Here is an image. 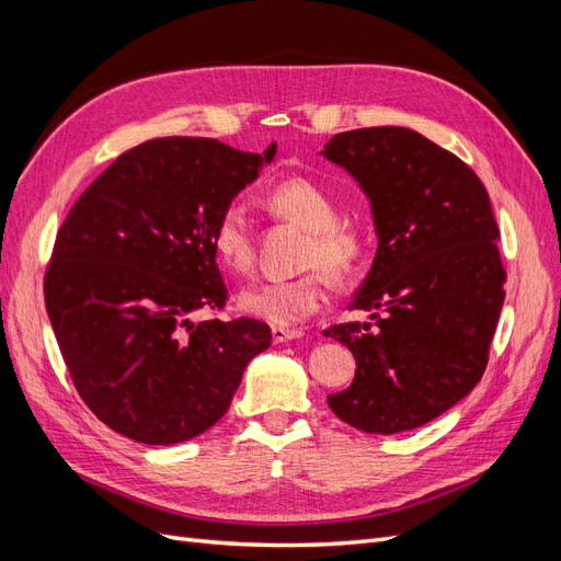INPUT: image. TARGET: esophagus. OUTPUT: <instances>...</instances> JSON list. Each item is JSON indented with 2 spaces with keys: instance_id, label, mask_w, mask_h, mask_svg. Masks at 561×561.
<instances>
[{
  "instance_id": "1",
  "label": "esophagus",
  "mask_w": 561,
  "mask_h": 561,
  "mask_svg": "<svg viewBox=\"0 0 561 561\" xmlns=\"http://www.w3.org/2000/svg\"><path fill=\"white\" fill-rule=\"evenodd\" d=\"M271 336H274V344H285L290 339H299L301 330H287V328H274L271 330Z\"/></svg>"
}]
</instances>
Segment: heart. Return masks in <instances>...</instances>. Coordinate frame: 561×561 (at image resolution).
<instances>
[{"mask_svg": "<svg viewBox=\"0 0 561 561\" xmlns=\"http://www.w3.org/2000/svg\"><path fill=\"white\" fill-rule=\"evenodd\" d=\"M266 208L276 217L307 229L299 266L307 274L287 280L254 283L239 295L241 311L276 328L299 325L328 299L330 280H346L358 271L365 236L348 219H339L336 201L313 180L290 178L266 194ZM213 250L219 264L236 276H248L254 264V229L241 201H229L213 225Z\"/></svg>", "mask_w": 561, "mask_h": 561, "instance_id": "obj_1", "label": "heart"}]
</instances>
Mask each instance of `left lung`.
<instances>
[{
	"label": "left lung",
	"instance_id": "obj_1",
	"mask_svg": "<svg viewBox=\"0 0 561 561\" xmlns=\"http://www.w3.org/2000/svg\"><path fill=\"white\" fill-rule=\"evenodd\" d=\"M369 196L375 264L325 336L358 369L330 410L363 433L393 435L445 414L482 379L505 299L499 225L470 165L400 126L336 133L322 151Z\"/></svg>",
	"mask_w": 561,
	"mask_h": 561
}]
</instances>
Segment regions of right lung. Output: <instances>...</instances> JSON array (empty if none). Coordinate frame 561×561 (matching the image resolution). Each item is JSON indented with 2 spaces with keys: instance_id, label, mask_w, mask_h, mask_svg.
<instances>
[{
  "instance_id": "add662e5",
  "label": "right lung",
  "mask_w": 561,
  "mask_h": 561,
  "mask_svg": "<svg viewBox=\"0 0 561 561\" xmlns=\"http://www.w3.org/2000/svg\"><path fill=\"white\" fill-rule=\"evenodd\" d=\"M276 154L210 138L126 149L67 213L44 274L62 360L89 410L135 443L175 445L229 410L271 346L262 320H219L227 285L213 225ZM198 310L214 318L194 323Z\"/></svg>"
}]
</instances>
